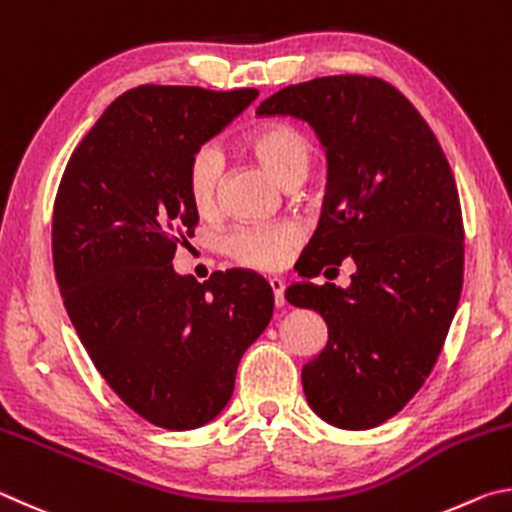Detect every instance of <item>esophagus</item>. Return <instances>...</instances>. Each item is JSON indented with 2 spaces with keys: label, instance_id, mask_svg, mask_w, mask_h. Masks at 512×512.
Returning a JSON list of instances; mask_svg holds the SVG:
<instances>
[{
  "label": "esophagus",
  "instance_id": "esophagus-1",
  "mask_svg": "<svg viewBox=\"0 0 512 512\" xmlns=\"http://www.w3.org/2000/svg\"><path fill=\"white\" fill-rule=\"evenodd\" d=\"M270 288H272V292H274V303H276V308H281L283 303H285V297H283V292H285V283H283L281 279H270Z\"/></svg>",
  "mask_w": 512,
  "mask_h": 512
}]
</instances>
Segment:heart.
I'll list each match as a JSON object with an SVG mask.
<instances>
[{
	"label": "heart",
	"instance_id": "b5f03b06",
	"mask_svg": "<svg viewBox=\"0 0 512 512\" xmlns=\"http://www.w3.org/2000/svg\"><path fill=\"white\" fill-rule=\"evenodd\" d=\"M245 148L267 173L281 186L290 184L294 177L308 175L310 170V146L301 134L285 123H265L242 137ZM222 177L220 152L204 146L193 155L186 173V188L193 206L200 213H209L218 197V186ZM297 242L290 227H240L224 240L227 254L242 265L258 267V270H274Z\"/></svg>",
	"mask_w": 512,
	"mask_h": 512
}]
</instances>
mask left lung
Returning a JSON list of instances; mask_svg holds the SVG:
<instances>
[{"mask_svg": "<svg viewBox=\"0 0 512 512\" xmlns=\"http://www.w3.org/2000/svg\"><path fill=\"white\" fill-rule=\"evenodd\" d=\"M258 116L312 125L328 157L324 211L285 290L324 317L328 342L301 371L315 414L339 429L396 416L441 355L463 288V218L452 168L423 116L369 76L290 85ZM353 262L352 285L307 279Z\"/></svg>", "mask_w": 512, "mask_h": 512, "instance_id": "1", "label": "left lung"}]
</instances>
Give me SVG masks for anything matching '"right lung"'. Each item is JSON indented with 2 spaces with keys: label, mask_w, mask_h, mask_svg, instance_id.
<instances>
[{
  "label": "right lung",
  "mask_w": 512,
  "mask_h": 512,
  "mask_svg": "<svg viewBox=\"0 0 512 512\" xmlns=\"http://www.w3.org/2000/svg\"><path fill=\"white\" fill-rule=\"evenodd\" d=\"M256 89L141 85L78 143L53 204V270L98 373L148 423L184 432L227 407L242 353L272 319L270 283L173 267L193 236L188 164Z\"/></svg>",
  "instance_id": "right-lung-1"
}]
</instances>
